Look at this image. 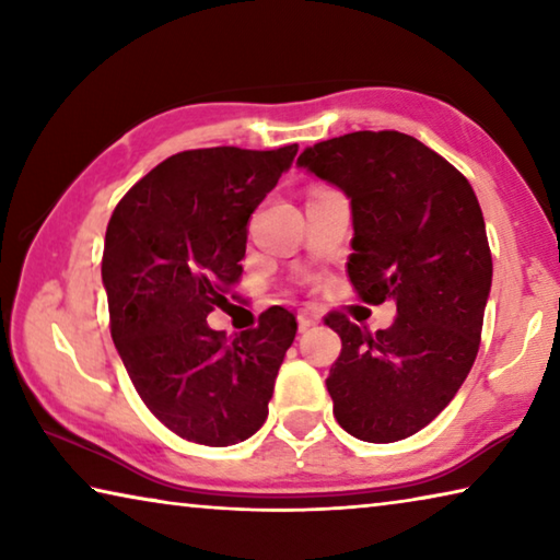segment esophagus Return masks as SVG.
Masks as SVG:
<instances>
[{
    "mask_svg": "<svg viewBox=\"0 0 560 560\" xmlns=\"http://www.w3.org/2000/svg\"><path fill=\"white\" fill-rule=\"evenodd\" d=\"M296 318H299V326L301 328H311V326L320 324V316L314 314V311H299Z\"/></svg>",
    "mask_w": 560,
    "mask_h": 560,
    "instance_id": "esophagus-1",
    "label": "esophagus"
}]
</instances>
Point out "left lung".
I'll use <instances>...</instances> for the list:
<instances>
[{
	"instance_id": "obj_1",
	"label": "left lung",
	"mask_w": 560,
	"mask_h": 560,
	"mask_svg": "<svg viewBox=\"0 0 560 560\" xmlns=\"http://www.w3.org/2000/svg\"><path fill=\"white\" fill-rule=\"evenodd\" d=\"M296 165L350 200L358 296L397 306L375 336L326 318L343 343L326 377L336 420L363 442L410 438L452 402L479 350L491 252L477 195L457 167L397 130L324 140Z\"/></svg>"
}]
</instances>
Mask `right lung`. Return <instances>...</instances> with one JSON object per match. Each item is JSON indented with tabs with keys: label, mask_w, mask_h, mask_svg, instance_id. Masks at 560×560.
<instances>
[{
	"label": "right lung",
	"mask_w": 560,
	"mask_h": 560,
	"mask_svg": "<svg viewBox=\"0 0 560 560\" xmlns=\"http://www.w3.org/2000/svg\"><path fill=\"white\" fill-rule=\"evenodd\" d=\"M296 153L185 150L132 185L108 222L101 277L113 343L148 410L183 440L230 447L269 415L296 318L273 306L230 343L207 316L240 281L249 217Z\"/></svg>",
	"instance_id": "1"
}]
</instances>
